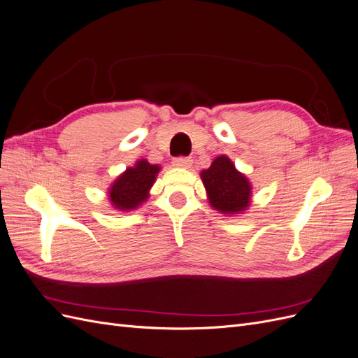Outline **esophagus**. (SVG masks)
<instances>
[{
	"instance_id": "esophagus-1",
	"label": "esophagus",
	"mask_w": 358,
	"mask_h": 358,
	"mask_svg": "<svg viewBox=\"0 0 358 358\" xmlns=\"http://www.w3.org/2000/svg\"><path fill=\"white\" fill-rule=\"evenodd\" d=\"M173 166H176L179 169H189L192 166V159L187 157H179L173 161Z\"/></svg>"
}]
</instances>
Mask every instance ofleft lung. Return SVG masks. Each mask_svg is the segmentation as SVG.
Instances as JSON below:
<instances>
[{
  "label": "left lung",
  "instance_id": "1",
  "mask_svg": "<svg viewBox=\"0 0 358 358\" xmlns=\"http://www.w3.org/2000/svg\"><path fill=\"white\" fill-rule=\"evenodd\" d=\"M200 178L209 204L220 213L234 216L251 206V182L227 155L216 157L209 169L200 171Z\"/></svg>",
  "mask_w": 358,
  "mask_h": 358
}]
</instances>
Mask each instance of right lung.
I'll list each match as a JSON object with an SVG mask.
<instances>
[{
	"label": "right lung",
	"mask_w": 358,
	"mask_h": 358,
	"mask_svg": "<svg viewBox=\"0 0 358 358\" xmlns=\"http://www.w3.org/2000/svg\"><path fill=\"white\" fill-rule=\"evenodd\" d=\"M159 170L158 164H150L145 158L136 161L133 167H128L113 180L107 191L112 208L119 212H131L142 206L149 197Z\"/></svg>",
	"instance_id": "right-lung-1"
}]
</instances>
